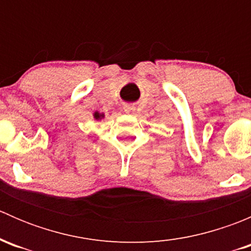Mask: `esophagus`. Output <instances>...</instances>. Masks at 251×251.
I'll return each instance as SVG.
<instances>
[{"mask_svg":"<svg viewBox=\"0 0 251 251\" xmlns=\"http://www.w3.org/2000/svg\"><path fill=\"white\" fill-rule=\"evenodd\" d=\"M124 110H125V113L127 114H133L136 111V108L133 107V105H125Z\"/></svg>","mask_w":251,"mask_h":251,"instance_id":"34e87169","label":"esophagus"}]
</instances>
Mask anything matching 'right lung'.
I'll return each instance as SVG.
<instances>
[{
    "mask_svg": "<svg viewBox=\"0 0 251 251\" xmlns=\"http://www.w3.org/2000/svg\"><path fill=\"white\" fill-rule=\"evenodd\" d=\"M104 113H100V111H95L93 113V118L96 119V120H102V119H104Z\"/></svg>",
    "mask_w": 251,
    "mask_h": 251,
    "instance_id": "add662e5",
    "label": "right lung"
}]
</instances>
